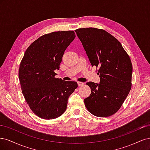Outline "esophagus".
Wrapping results in <instances>:
<instances>
[{"instance_id":"1","label":"esophagus","mask_w":150,"mask_h":150,"mask_svg":"<svg viewBox=\"0 0 150 150\" xmlns=\"http://www.w3.org/2000/svg\"><path fill=\"white\" fill-rule=\"evenodd\" d=\"M78 86H81L84 85V83H83V82H80V81H78Z\"/></svg>"}]
</instances>
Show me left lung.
<instances>
[{"label": "left lung", "instance_id": "8db88e82", "mask_svg": "<svg viewBox=\"0 0 150 150\" xmlns=\"http://www.w3.org/2000/svg\"><path fill=\"white\" fill-rule=\"evenodd\" d=\"M92 66L99 67V84L88 82L91 93L85 106L93 115L108 117L118 111L131 88L133 67L121 44L108 32L97 28L75 30Z\"/></svg>", "mask_w": 150, "mask_h": 150}]
</instances>
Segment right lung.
Returning <instances> with one entry per match:
<instances>
[{"mask_svg": "<svg viewBox=\"0 0 150 150\" xmlns=\"http://www.w3.org/2000/svg\"><path fill=\"white\" fill-rule=\"evenodd\" d=\"M76 37L74 31L42 35L32 43L21 62L19 78L30 110L40 118L52 120L66 110L68 98L78 88L75 81L56 78L63 54Z\"/></svg>", "mask_w": 150, "mask_h": 150, "instance_id": "right-lung-1", "label": "right lung"}]
</instances>
